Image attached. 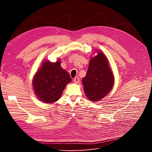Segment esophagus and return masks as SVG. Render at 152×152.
I'll use <instances>...</instances> for the list:
<instances>
[{"label":"esophagus","instance_id":"obj_1","mask_svg":"<svg viewBox=\"0 0 152 152\" xmlns=\"http://www.w3.org/2000/svg\"><path fill=\"white\" fill-rule=\"evenodd\" d=\"M73 81H74L75 83H76V84L79 83V77H77V76L75 77L74 78Z\"/></svg>","mask_w":152,"mask_h":152}]
</instances>
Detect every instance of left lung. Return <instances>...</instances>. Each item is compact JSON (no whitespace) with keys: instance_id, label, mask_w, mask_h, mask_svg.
I'll return each instance as SVG.
<instances>
[{"instance_id":"1","label":"left lung","mask_w":152,"mask_h":152,"mask_svg":"<svg viewBox=\"0 0 152 152\" xmlns=\"http://www.w3.org/2000/svg\"><path fill=\"white\" fill-rule=\"evenodd\" d=\"M95 51L97 54L91 57L88 70L82 79L86 97L93 102L104 98L112 89L115 83L106 55L101 50Z\"/></svg>"}]
</instances>
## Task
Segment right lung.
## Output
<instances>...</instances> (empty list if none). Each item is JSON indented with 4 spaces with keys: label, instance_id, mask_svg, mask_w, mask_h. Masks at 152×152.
Masks as SVG:
<instances>
[{
    "label": "right lung",
    "instance_id": "obj_1",
    "mask_svg": "<svg viewBox=\"0 0 152 152\" xmlns=\"http://www.w3.org/2000/svg\"><path fill=\"white\" fill-rule=\"evenodd\" d=\"M71 81L69 73L61 68L60 59L55 63L46 60L34 75L32 85L39 100L52 103L60 99L64 89Z\"/></svg>",
    "mask_w": 152,
    "mask_h": 152
}]
</instances>
